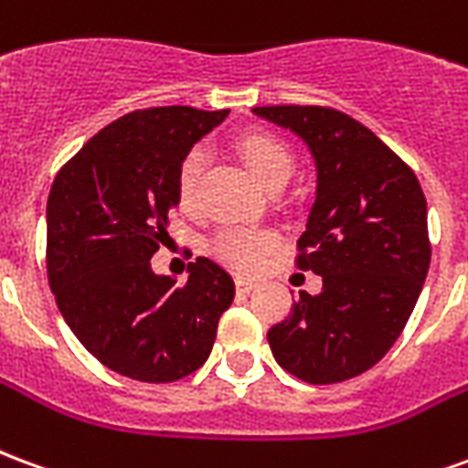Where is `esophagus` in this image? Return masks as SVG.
I'll return each instance as SVG.
<instances>
[{
	"label": "esophagus",
	"mask_w": 468,
	"mask_h": 468,
	"mask_svg": "<svg viewBox=\"0 0 468 468\" xmlns=\"http://www.w3.org/2000/svg\"><path fill=\"white\" fill-rule=\"evenodd\" d=\"M255 288H258V283H255V281H250V278H243V275H235V291H238V293H253Z\"/></svg>",
	"instance_id": "1"
}]
</instances>
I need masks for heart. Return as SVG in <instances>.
Listing matches in <instances>:
<instances>
[{
  "label": "heart",
  "mask_w": 468,
  "mask_h": 468,
  "mask_svg": "<svg viewBox=\"0 0 468 468\" xmlns=\"http://www.w3.org/2000/svg\"><path fill=\"white\" fill-rule=\"evenodd\" d=\"M235 150L240 154L245 167L263 187H283L288 177L293 175L295 154L285 140L265 130H248L235 140ZM205 157L195 147L185 154L175 177V195L183 213H193L200 203V183H203ZM278 248V233L265 228H243L233 225L210 238L207 253L218 263L228 265L240 273H253L265 263V258Z\"/></svg>",
  "instance_id": "1"
}]
</instances>
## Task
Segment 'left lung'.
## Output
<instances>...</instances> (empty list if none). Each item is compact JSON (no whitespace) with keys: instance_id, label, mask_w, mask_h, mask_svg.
Masks as SVG:
<instances>
[{"instance_id":"left-lung-1","label":"left lung","mask_w":468,"mask_h":468,"mask_svg":"<svg viewBox=\"0 0 468 468\" xmlns=\"http://www.w3.org/2000/svg\"><path fill=\"white\" fill-rule=\"evenodd\" d=\"M301 134L318 167L315 203L295 265L324 278L301 291L268 331L275 361L305 383H341L388 353L419 301L431 263L426 197L391 147L341 110L253 107Z\"/></svg>"}]
</instances>
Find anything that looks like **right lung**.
<instances>
[{"mask_svg": "<svg viewBox=\"0 0 468 468\" xmlns=\"http://www.w3.org/2000/svg\"><path fill=\"white\" fill-rule=\"evenodd\" d=\"M228 110L150 107L110 122L62 165L47 200V278L77 341L110 371L170 383L213 351L235 283L210 258L175 285L150 258L167 238L185 154Z\"/></svg>", "mask_w": 468, "mask_h": 468, "instance_id": "obj_1", "label": "right lung"}]
</instances>
